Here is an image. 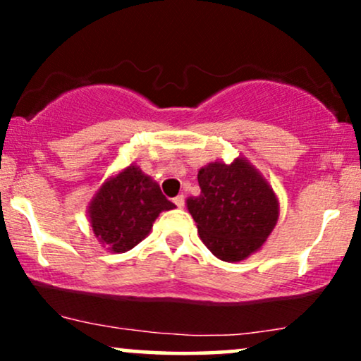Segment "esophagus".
Segmentation results:
<instances>
[{
	"mask_svg": "<svg viewBox=\"0 0 361 361\" xmlns=\"http://www.w3.org/2000/svg\"><path fill=\"white\" fill-rule=\"evenodd\" d=\"M173 202H175L176 207H180V209H181V207L185 205V197H183V195H178V197L173 198Z\"/></svg>",
	"mask_w": 361,
	"mask_h": 361,
	"instance_id": "esophagus-1",
	"label": "esophagus"
}]
</instances>
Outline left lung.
Instances as JSON below:
<instances>
[{
    "label": "left lung",
    "instance_id": "obj_1",
    "mask_svg": "<svg viewBox=\"0 0 361 361\" xmlns=\"http://www.w3.org/2000/svg\"><path fill=\"white\" fill-rule=\"evenodd\" d=\"M200 195L186 198L198 234L214 256L227 263L259 251L275 229L280 202L268 180L246 157L212 161L198 169Z\"/></svg>",
    "mask_w": 361,
    "mask_h": 361
}]
</instances>
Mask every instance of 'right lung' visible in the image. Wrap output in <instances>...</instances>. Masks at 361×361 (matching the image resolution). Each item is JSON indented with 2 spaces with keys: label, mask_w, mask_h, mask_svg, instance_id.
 <instances>
[{
  "label": "right lung",
  "mask_w": 361,
  "mask_h": 361,
  "mask_svg": "<svg viewBox=\"0 0 361 361\" xmlns=\"http://www.w3.org/2000/svg\"><path fill=\"white\" fill-rule=\"evenodd\" d=\"M157 181L137 164L120 169L103 181L88 204L94 238L111 252H126L151 233L161 212L175 209Z\"/></svg>",
  "instance_id": "right-lung-1"
}]
</instances>
